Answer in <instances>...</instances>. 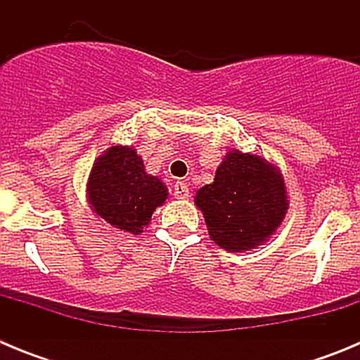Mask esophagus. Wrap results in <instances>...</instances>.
<instances>
[{
  "mask_svg": "<svg viewBox=\"0 0 360 360\" xmlns=\"http://www.w3.org/2000/svg\"><path fill=\"white\" fill-rule=\"evenodd\" d=\"M187 196H189V187H187V184L184 182L174 184V198L186 200Z\"/></svg>",
  "mask_w": 360,
  "mask_h": 360,
  "instance_id": "34e87169",
  "label": "esophagus"
}]
</instances>
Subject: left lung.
Wrapping results in <instances>:
<instances>
[{
    "mask_svg": "<svg viewBox=\"0 0 360 360\" xmlns=\"http://www.w3.org/2000/svg\"><path fill=\"white\" fill-rule=\"evenodd\" d=\"M195 203L203 212L211 240L231 252L265 243L288 209L287 187L278 167L238 149L225 155L214 182L196 191Z\"/></svg>",
    "mask_w": 360,
    "mask_h": 360,
    "instance_id": "left-lung-1",
    "label": "left lung"
}]
</instances>
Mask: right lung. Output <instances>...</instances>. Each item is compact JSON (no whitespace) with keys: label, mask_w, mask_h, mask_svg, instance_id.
Wrapping results in <instances>:
<instances>
[{"label":"right lung","mask_w":360,"mask_h":360,"mask_svg":"<svg viewBox=\"0 0 360 360\" xmlns=\"http://www.w3.org/2000/svg\"><path fill=\"white\" fill-rule=\"evenodd\" d=\"M86 191L95 214L131 234L142 232L167 198V187L146 173L142 158L128 146H111L95 160Z\"/></svg>","instance_id":"obj_1"}]
</instances>
